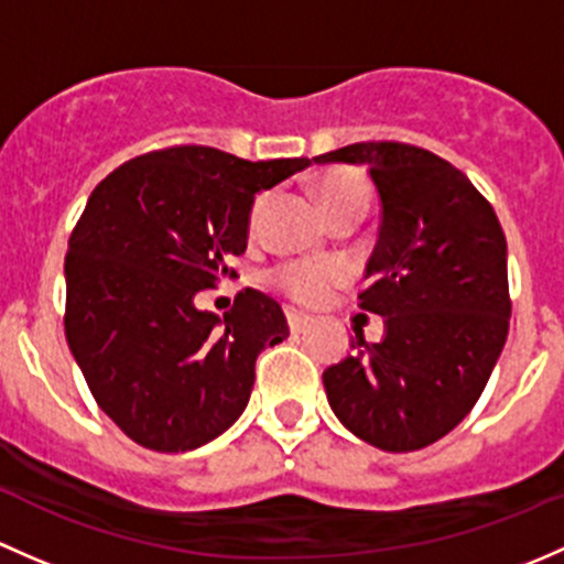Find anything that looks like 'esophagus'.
Segmentation results:
<instances>
[{
  "label": "esophagus",
  "instance_id": "1",
  "mask_svg": "<svg viewBox=\"0 0 564 564\" xmlns=\"http://www.w3.org/2000/svg\"><path fill=\"white\" fill-rule=\"evenodd\" d=\"M286 318H289V329H292L294 335L311 327V318L302 316V313H297V311H286Z\"/></svg>",
  "mask_w": 564,
  "mask_h": 564
}]
</instances>
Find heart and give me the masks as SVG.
<instances>
[{
	"instance_id": "obj_1",
	"label": "heart",
	"mask_w": 564,
	"mask_h": 564,
	"mask_svg": "<svg viewBox=\"0 0 564 564\" xmlns=\"http://www.w3.org/2000/svg\"><path fill=\"white\" fill-rule=\"evenodd\" d=\"M316 194L322 199L324 210L335 213L348 205H367L370 199V186L359 170H329L316 181ZM264 197L253 203V216L262 210ZM346 264L337 259H292L272 272V283L294 300L297 305H318L329 297L332 286L346 281Z\"/></svg>"
}]
</instances>
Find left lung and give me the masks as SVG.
Wrapping results in <instances>:
<instances>
[{
	"instance_id": "obj_1",
	"label": "left lung",
	"mask_w": 564,
	"mask_h": 564,
	"mask_svg": "<svg viewBox=\"0 0 564 564\" xmlns=\"http://www.w3.org/2000/svg\"><path fill=\"white\" fill-rule=\"evenodd\" d=\"M365 164L381 227L359 307L383 316V337L324 370L329 408L383 452L441 441L473 405L500 359L511 322L508 246L465 173L405 142H354L313 159Z\"/></svg>"
}]
</instances>
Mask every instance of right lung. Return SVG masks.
Listing matches in <instances>:
<instances>
[{"mask_svg": "<svg viewBox=\"0 0 564 564\" xmlns=\"http://www.w3.org/2000/svg\"><path fill=\"white\" fill-rule=\"evenodd\" d=\"M307 164L175 145L121 164L91 192L64 262V332L97 405L134 443L192 452L246 411L257 357L286 340V316L257 289L224 318L194 297L232 275L253 197Z\"/></svg>", "mask_w": 564, "mask_h": 564, "instance_id": "right-lung-1", "label": "right lung"}]
</instances>
